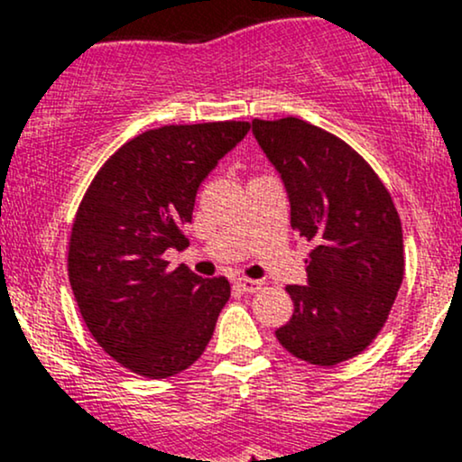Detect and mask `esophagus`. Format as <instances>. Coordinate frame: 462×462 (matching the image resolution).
Wrapping results in <instances>:
<instances>
[{"mask_svg": "<svg viewBox=\"0 0 462 462\" xmlns=\"http://www.w3.org/2000/svg\"><path fill=\"white\" fill-rule=\"evenodd\" d=\"M238 289L243 291V293H256V291H261V282L258 280H249V278H238L235 282Z\"/></svg>", "mask_w": 462, "mask_h": 462, "instance_id": "esophagus-1", "label": "esophagus"}]
</instances>
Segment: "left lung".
<instances>
[{"label":"left lung","mask_w":462,"mask_h":462,"mask_svg":"<svg viewBox=\"0 0 462 462\" xmlns=\"http://www.w3.org/2000/svg\"><path fill=\"white\" fill-rule=\"evenodd\" d=\"M282 180L291 226L312 249L306 286L289 284L293 317L275 337L293 356L332 367L383 330L404 278L402 224L389 190L347 143L286 116L252 121Z\"/></svg>","instance_id":"1"}]
</instances>
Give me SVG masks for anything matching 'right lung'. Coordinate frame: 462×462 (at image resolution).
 Masks as SVG:
<instances>
[{"instance_id":"right-lung-1","label":"right lung","mask_w":462,"mask_h":462,"mask_svg":"<svg viewBox=\"0 0 462 462\" xmlns=\"http://www.w3.org/2000/svg\"><path fill=\"white\" fill-rule=\"evenodd\" d=\"M245 121L164 125L106 161L69 243V282L95 341L145 378H169L201 356L230 300L226 278L169 269L162 254L189 247L199 184L245 139Z\"/></svg>"}]
</instances>
